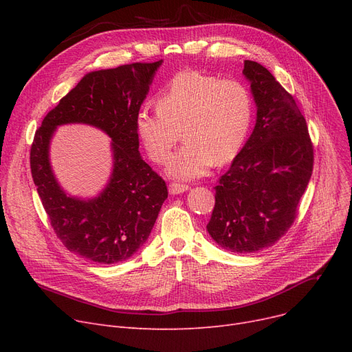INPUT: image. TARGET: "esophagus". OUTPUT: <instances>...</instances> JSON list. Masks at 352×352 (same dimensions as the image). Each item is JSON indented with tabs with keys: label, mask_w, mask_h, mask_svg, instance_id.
Wrapping results in <instances>:
<instances>
[{
	"label": "esophagus",
	"mask_w": 352,
	"mask_h": 352,
	"mask_svg": "<svg viewBox=\"0 0 352 352\" xmlns=\"http://www.w3.org/2000/svg\"><path fill=\"white\" fill-rule=\"evenodd\" d=\"M168 190H170V192H171L173 195H175V194H181V192H184V191L190 190V187L187 186V184L171 182V184H170V187H168Z\"/></svg>",
	"instance_id": "obj_1"
}]
</instances>
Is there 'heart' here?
I'll return each instance as SVG.
<instances>
[{
  "instance_id": "b5f03b06",
  "label": "heart",
  "mask_w": 352,
  "mask_h": 352,
  "mask_svg": "<svg viewBox=\"0 0 352 352\" xmlns=\"http://www.w3.org/2000/svg\"><path fill=\"white\" fill-rule=\"evenodd\" d=\"M252 122V98L238 80L181 71L135 117L137 133L150 157L164 164L182 131L186 140L168 162V174L181 179L204 175L214 164L231 161L244 145Z\"/></svg>"
}]
</instances>
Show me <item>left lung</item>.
Segmentation results:
<instances>
[{
    "instance_id": "8db88e82",
    "label": "left lung",
    "mask_w": 352,
    "mask_h": 352,
    "mask_svg": "<svg viewBox=\"0 0 352 352\" xmlns=\"http://www.w3.org/2000/svg\"><path fill=\"white\" fill-rule=\"evenodd\" d=\"M256 104L254 131L218 179L207 230L231 252L271 247L289 230L309 182L314 146L301 111L272 74L244 63Z\"/></svg>"
}]
</instances>
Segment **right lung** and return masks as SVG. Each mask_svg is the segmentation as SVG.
Returning a JSON list of instances; mask_svg holds the SVG:
<instances>
[{
	"label": "right lung",
	"instance_id": "1",
	"mask_svg": "<svg viewBox=\"0 0 352 352\" xmlns=\"http://www.w3.org/2000/svg\"><path fill=\"white\" fill-rule=\"evenodd\" d=\"M162 60L88 72L36 129L30 153L32 179L61 243L98 264L128 260L146 241L162 202L165 181L138 151L135 117ZM88 123L113 140L115 168L96 199L69 197L50 170L49 141L58 124Z\"/></svg>",
	"mask_w": 352,
	"mask_h": 352
}]
</instances>
